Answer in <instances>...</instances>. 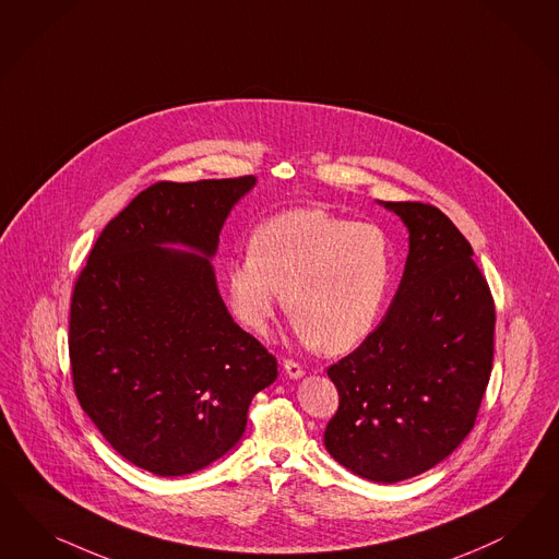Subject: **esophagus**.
Listing matches in <instances>:
<instances>
[{"mask_svg": "<svg viewBox=\"0 0 559 559\" xmlns=\"http://www.w3.org/2000/svg\"><path fill=\"white\" fill-rule=\"evenodd\" d=\"M284 370H286V374H288L289 379L298 380L305 377V368H302L298 361H284Z\"/></svg>", "mask_w": 559, "mask_h": 559, "instance_id": "obj_1", "label": "esophagus"}]
</instances>
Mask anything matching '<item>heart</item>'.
<instances>
[{
    "label": "heart",
    "instance_id": "1",
    "mask_svg": "<svg viewBox=\"0 0 559 559\" xmlns=\"http://www.w3.org/2000/svg\"><path fill=\"white\" fill-rule=\"evenodd\" d=\"M389 282L391 245L377 224L298 207L254 228L224 288L233 314L257 335L270 333L286 289L298 340L342 354L379 323Z\"/></svg>",
    "mask_w": 559,
    "mask_h": 559
}]
</instances>
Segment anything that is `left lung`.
I'll return each instance as SVG.
<instances>
[{"label":"left lung","mask_w":559,"mask_h":559,"mask_svg":"<svg viewBox=\"0 0 559 559\" xmlns=\"http://www.w3.org/2000/svg\"><path fill=\"white\" fill-rule=\"evenodd\" d=\"M409 252L379 326L326 374L340 409L324 449L354 475L396 484L444 461L471 432L493 360L496 310L467 238L438 207L379 201Z\"/></svg>","instance_id":"left-lung-1"}]
</instances>
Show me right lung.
Listing matches in <instances>:
<instances>
[{
	"label": "right lung",
	"mask_w": 559,
	"mask_h": 559,
	"mask_svg": "<svg viewBox=\"0 0 559 559\" xmlns=\"http://www.w3.org/2000/svg\"><path fill=\"white\" fill-rule=\"evenodd\" d=\"M254 177L156 182L112 217L70 312L73 389L135 467L180 477L233 451L277 361L217 289L219 233Z\"/></svg>",
	"instance_id": "add662e5"
}]
</instances>
